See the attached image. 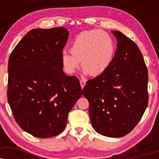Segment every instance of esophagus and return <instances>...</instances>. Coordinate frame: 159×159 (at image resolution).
I'll return each instance as SVG.
<instances>
[{
	"label": "esophagus",
	"mask_w": 159,
	"mask_h": 159,
	"mask_svg": "<svg viewBox=\"0 0 159 159\" xmlns=\"http://www.w3.org/2000/svg\"><path fill=\"white\" fill-rule=\"evenodd\" d=\"M80 85H81V88L83 89L84 87L85 86V84H86L85 81H84V80H80Z\"/></svg>",
	"instance_id": "1"
}]
</instances>
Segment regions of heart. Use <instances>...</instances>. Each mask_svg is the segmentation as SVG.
<instances>
[{"mask_svg": "<svg viewBox=\"0 0 159 159\" xmlns=\"http://www.w3.org/2000/svg\"><path fill=\"white\" fill-rule=\"evenodd\" d=\"M70 53H63L61 56L63 69L72 75L80 66L84 75L98 77L107 71L114 61L116 45L107 32L91 30L77 34L71 43Z\"/></svg>", "mask_w": 159, "mask_h": 159, "instance_id": "obj_1", "label": "heart"}]
</instances>
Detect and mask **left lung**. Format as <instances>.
Listing matches in <instances>:
<instances>
[{
	"label": "left lung",
	"instance_id": "8db88e82",
	"mask_svg": "<svg viewBox=\"0 0 159 159\" xmlns=\"http://www.w3.org/2000/svg\"><path fill=\"white\" fill-rule=\"evenodd\" d=\"M111 32L118 43L114 61L106 72L87 82L83 95L93 129L121 138L134 129L146 109L148 75L138 45L121 32Z\"/></svg>",
	"mask_w": 159,
	"mask_h": 159
}]
</instances>
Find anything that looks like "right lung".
<instances>
[{
  "mask_svg": "<svg viewBox=\"0 0 159 159\" xmlns=\"http://www.w3.org/2000/svg\"><path fill=\"white\" fill-rule=\"evenodd\" d=\"M69 34L63 27L30 30L8 59V103L19 127L37 138L60 134L83 93L77 78L63 71Z\"/></svg>",
  "mask_w": 159,
  "mask_h": 159,
  "instance_id": "obj_1",
  "label": "right lung"
}]
</instances>
